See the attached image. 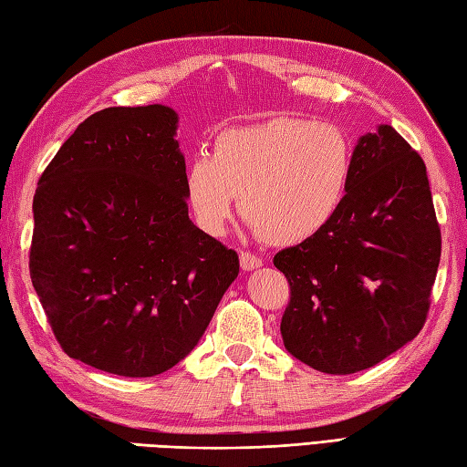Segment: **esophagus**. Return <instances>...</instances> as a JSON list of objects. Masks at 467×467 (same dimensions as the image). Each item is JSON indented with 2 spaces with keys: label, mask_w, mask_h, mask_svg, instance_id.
Masks as SVG:
<instances>
[{
  "label": "esophagus",
  "mask_w": 467,
  "mask_h": 467,
  "mask_svg": "<svg viewBox=\"0 0 467 467\" xmlns=\"http://www.w3.org/2000/svg\"><path fill=\"white\" fill-rule=\"evenodd\" d=\"M239 259H241V269L243 271H254V269H259V266L263 265L261 256H256L253 253H246V251L241 253Z\"/></svg>",
  "instance_id": "esophagus-1"
}]
</instances>
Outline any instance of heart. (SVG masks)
<instances>
[{"instance_id": "obj_1", "label": "heart", "mask_w": 467, "mask_h": 467, "mask_svg": "<svg viewBox=\"0 0 467 467\" xmlns=\"http://www.w3.org/2000/svg\"><path fill=\"white\" fill-rule=\"evenodd\" d=\"M353 174V144L341 126L279 116L228 128L213 156L191 158L184 196L206 234L241 214L265 243L293 246L325 231L339 213Z\"/></svg>"}]
</instances>
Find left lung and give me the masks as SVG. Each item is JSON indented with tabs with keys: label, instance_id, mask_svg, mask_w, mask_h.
I'll use <instances>...</instances> for the list:
<instances>
[{
	"label": "left lung",
	"instance_id": "8db88e82",
	"mask_svg": "<svg viewBox=\"0 0 467 467\" xmlns=\"http://www.w3.org/2000/svg\"><path fill=\"white\" fill-rule=\"evenodd\" d=\"M440 256L421 156L389 124L377 126L357 140L329 226L275 254L291 286L285 349L323 373L369 369L421 331Z\"/></svg>",
	"mask_w": 467,
	"mask_h": 467
}]
</instances>
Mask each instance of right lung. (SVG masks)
Segmentation results:
<instances>
[{
  "instance_id": "add662e5",
  "label": "right lung",
  "mask_w": 467,
  "mask_h": 467,
  "mask_svg": "<svg viewBox=\"0 0 467 467\" xmlns=\"http://www.w3.org/2000/svg\"><path fill=\"white\" fill-rule=\"evenodd\" d=\"M176 128L162 104L104 108L39 176L34 289L62 349L106 373L182 361L239 276V254L188 218Z\"/></svg>"
}]
</instances>
